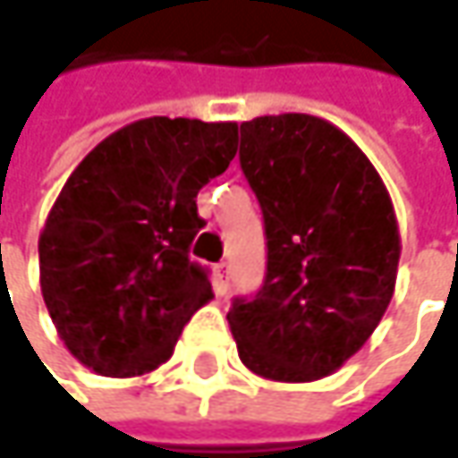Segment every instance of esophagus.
I'll return each mask as SVG.
<instances>
[{
    "mask_svg": "<svg viewBox=\"0 0 458 458\" xmlns=\"http://www.w3.org/2000/svg\"><path fill=\"white\" fill-rule=\"evenodd\" d=\"M215 277H217V291H220V293H225L230 285V265L228 262H220V265H215Z\"/></svg>",
    "mask_w": 458,
    "mask_h": 458,
    "instance_id": "1",
    "label": "esophagus"
}]
</instances>
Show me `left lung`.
I'll use <instances>...</instances> for the list:
<instances>
[{
	"instance_id": "obj_1",
	"label": "left lung",
	"mask_w": 458,
	"mask_h": 458,
	"mask_svg": "<svg viewBox=\"0 0 458 458\" xmlns=\"http://www.w3.org/2000/svg\"><path fill=\"white\" fill-rule=\"evenodd\" d=\"M238 159L267 246L259 291L230 304L238 356L270 380H319L391 304L401 254L391 196L364 151L312 114L243 123Z\"/></svg>"
}]
</instances>
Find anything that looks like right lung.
Wrapping results in <instances>:
<instances>
[{
	"label": "right lung",
	"mask_w": 458,
	"mask_h": 458,
	"mask_svg": "<svg viewBox=\"0 0 458 458\" xmlns=\"http://www.w3.org/2000/svg\"><path fill=\"white\" fill-rule=\"evenodd\" d=\"M235 123L146 117L67 178L38 238L41 293L70 353L106 377L144 375L212 299L188 251L207 223L196 193L228 170Z\"/></svg>",
	"instance_id": "add662e5"
}]
</instances>
